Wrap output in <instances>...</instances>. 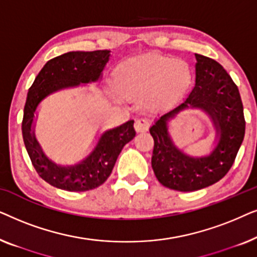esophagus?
Segmentation results:
<instances>
[{
	"mask_svg": "<svg viewBox=\"0 0 257 257\" xmlns=\"http://www.w3.org/2000/svg\"><path fill=\"white\" fill-rule=\"evenodd\" d=\"M135 128L137 132H145L149 130V121L146 119L139 118L135 121Z\"/></svg>",
	"mask_w": 257,
	"mask_h": 257,
	"instance_id": "34e87169",
	"label": "esophagus"
}]
</instances>
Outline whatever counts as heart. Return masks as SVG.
Returning a JSON list of instances; mask_svg holds the SVG:
<instances>
[{"label": "heart", "mask_w": 257, "mask_h": 257, "mask_svg": "<svg viewBox=\"0 0 257 257\" xmlns=\"http://www.w3.org/2000/svg\"><path fill=\"white\" fill-rule=\"evenodd\" d=\"M113 83L125 96H145L150 107L164 108L178 103L193 83L192 70L180 59L161 55L125 61L115 68Z\"/></svg>", "instance_id": "obj_1"}]
</instances>
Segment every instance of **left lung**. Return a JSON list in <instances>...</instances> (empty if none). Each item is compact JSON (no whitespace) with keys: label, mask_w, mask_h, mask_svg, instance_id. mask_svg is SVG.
<instances>
[{"label":"left lung","mask_w":257,"mask_h":257,"mask_svg":"<svg viewBox=\"0 0 257 257\" xmlns=\"http://www.w3.org/2000/svg\"><path fill=\"white\" fill-rule=\"evenodd\" d=\"M195 86L177 107L156 119L150 127L154 139L152 168L165 187L192 192L221 180L233 166L243 142L245 121L237 86L222 65L195 54ZM200 109L209 115L217 137L206 156H191L175 145L168 122L185 109Z\"/></svg>","instance_id":"obj_1"}]
</instances>
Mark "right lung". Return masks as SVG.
Instances as JSON below:
<instances>
[{"label": "right lung", "mask_w": 257, "mask_h": 257, "mask_svg": "<svg viewBox=\"0 0 257 257\" xmlns=\"http://www.w3.org/2000/svg\"><path fill=\"white\" fill-rule=\"evenodd\" d=\"M110 50L70 51L47 62L30 86L24 105L22 135L31 163L40 177L54 187L69 192L97 188L110 177L122 147L135 138V120L106 130L98 137L92 150L73 165H59L45 156L35 136L38 105L61 90L96 83L110 59Z\"/></svg>", "instance_id": "right-lung-1"}]
</instances>
